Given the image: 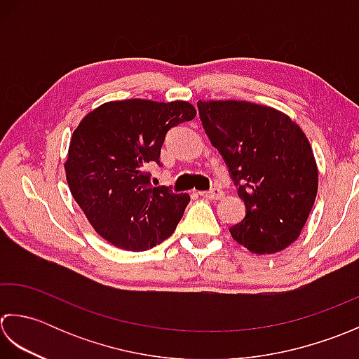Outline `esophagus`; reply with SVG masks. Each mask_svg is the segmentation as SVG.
<instances>
[{
    "instance_id": "1",
    "label": "esophagus",
    "mask_w": 359,
    "mask_h": 359,
    "mask_svg": "<svg viewBox=\"0 0 359 359\" xmlns=\"http://www.w3.org/2000/svg\"><path fill=\"white\" fill-rule=\"evenodd\" d=\"M200 195L204 196V198H209V200H222L224 196V192L222 189L214 187V189H210L209 192H200Z\"/></svg>"
}]
</instances>
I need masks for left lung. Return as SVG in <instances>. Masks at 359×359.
<instances>
[{
    "instance_id": "obj_1",
    "label": "left lung",
    "mask_w": 359,
    "mask_h": 359,
    "mask_svg": "<svg viewBox=\"0 0 359 359\" xmlns=\"http://www.w3.org/2000/svg\"><path fill=\"white\" fill-rule=\"evenodd\" d=\"M203 127L243 200L232 238L254 254H276L301 236L318 194L309 137L288 114L246 100H198Z\"/></svg>"
}]
</instances>
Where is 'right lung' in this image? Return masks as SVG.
<instances>
[{
    "instance_id": "1",
    "label": "right lung",
    "mask_w": 359,
    "mask_h": 359,
    "mask_svg": "<svg viewBox=\"0 0 359 359\" xmlns=\"http://www.w3.org/2000/svg\"><path fill=\"white\" fill-rule=\"evenodd\" d=\"M195 116L186 100L127 99L105 102L80 121L65 173L72 198L108 243L137 252L172 236L190 196L151 187L144 169L159 164L167 131Z\"/></svg>"
}]
</instances>
